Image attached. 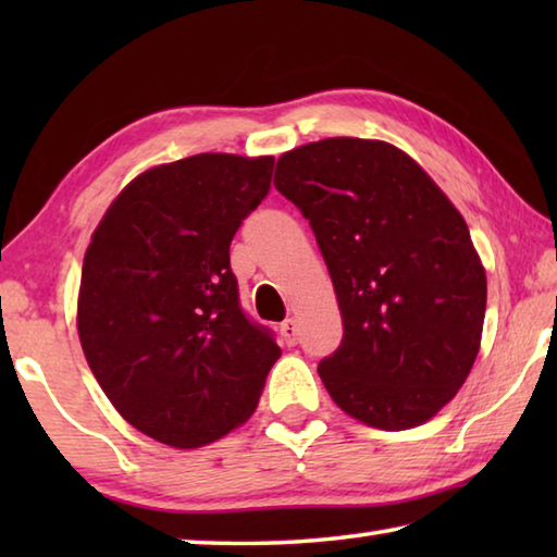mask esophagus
<instances>
[{
	"label": "esophagus",
	"mask_w": 557,
	"mask_h": 557,
	"mask_svg": "<svg viewBox=\"0 0 557 557\" xmlns=\"http://www.w3.org/2000/svg\"><path fill=\"white\" fill-rule=\"evenodd\" d=\"M280 334H282V338H285V344L287 346H295L297 344V322L295 319H285V322L280 324Z\"/></svg>",
	"instance_id": "obj_1"
}]
</instances>
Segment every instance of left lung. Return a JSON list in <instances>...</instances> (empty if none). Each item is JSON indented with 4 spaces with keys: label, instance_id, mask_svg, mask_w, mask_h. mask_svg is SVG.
I'll list each match as a JSON object with an SVG mask.
<instances>
[{
    "label": "left lung",
    "instance_id": "8db88e82",
    "mask_svg": "<svg viewBox=\"0 0 557 557\" xmlns=\"http://www.w3.org/2000/svg\"><path fill=\"white\" fill-rule=\"evenodd\" d=\"M277 191L312 225L344 319L319 375L351 418L428 422L474 366L486 275L461 213L379 139L329 137L277 159Z\"/></svg>",
    "mask_w": 557,
    "mask_h": 557
}]
</instances>
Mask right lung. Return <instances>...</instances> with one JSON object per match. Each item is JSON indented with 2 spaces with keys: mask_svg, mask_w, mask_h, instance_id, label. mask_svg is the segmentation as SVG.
<instances>
[{
  "mask_svg": "<svg viewBox=\"0 0 557 557\" xmlns=\"http://www.w3.org/2000/svg\"><path fill=\"white\" fill-rule=\"evenodd\" d=\"M275 159L196 154L139 174L83 260L78 336L132 428L194 449L250 418L275 334L243 312L231 240L270 191Z\"/></svg>",
  "mask_w": 557,
  "mask_h": 557,
  "instance_id": "add662e5",
  "label": "right lung"
}]
</instances>
